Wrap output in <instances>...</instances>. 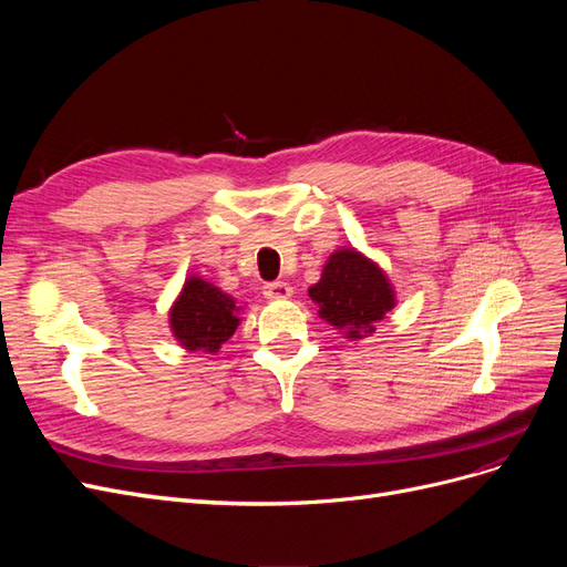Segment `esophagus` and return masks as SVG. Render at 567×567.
I'll use <instances>...</instances> for the list:
<instances>
[{"instance_id": "34e87169", "label": "esophagus", "mask_w": 567, "mask_h": 567, "mask_svg": "<svg viewBox=\"0 0 567 567\" xmlns=\"http://www.w3.org/2000/svg\"><path fill=\"white\" fill-rule=\"evenodd\" d=\"M290 293H293V288H290V284H286V281L265 284V296L267 298H288Z\"/></svg>"}]
</instances>
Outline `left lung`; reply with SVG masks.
<instances>
[{"label":"left lung","instance_id":"obj_1","mask_svg":"<svg viewBox=\"0 0 567 567\" xmlns=\"http://www.w3.org/2000/svg\"><path fill=\"white\" fill-rule=\"evenodd\" d=\"M310 298L319 305V317L348 329L350 338L371 333L373 323L394 305L385 274L357 250H338L329 257Z\"/></svg>","mask_w":567,"mask_h":567}]
</instances>
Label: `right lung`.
Listing matches in <instances>:
<instances>
[{"label":"right lung","instance_id":"1","mask_svg":"<svg viewBox=\"0 0 567 567\" xmlns=\"http://www.w3.org/2000/svg\"><path fill=\"white\" fill-rule=\"evenodd\" d=\"M234 298L213 284L192 277L169 312V326L186 350L217 352L238 326Z\"/></svg>","mask_w":567,"mask_h":567}]
</instances>
